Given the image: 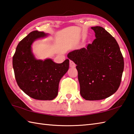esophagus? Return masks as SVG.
Masks as SVG:
<instances>
[{"mask_svg": "<svg viewBox=\"0 0 134 134\" xmlns=\"http://www.w3.org/2000/svg\"><path fill=\"white\" fill-rule=\"evenodd\" d=\"M69 65H70V67L71 68H75L76 66V64L72 61H70Z\"/></svg>", "mask_w": 134, "mask_h": 134, "instance_id": "1", "label": "esophagus"}]
</instances>
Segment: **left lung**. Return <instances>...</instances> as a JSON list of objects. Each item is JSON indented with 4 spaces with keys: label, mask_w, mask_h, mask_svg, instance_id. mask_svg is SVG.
<instances>
[{
    "label": "left lung",
    "mask_w": 134,
    "mask_h": 134,
    "mask_svg": "<svg viewBox=\"0 0 134 134\" xmlns=\"http://www.w3.org/2000/svg\"><path fill=\"white\" fill-rule=\"evenodd\" d=\"M95 39L86 48L68 53L77 65L80 95L84 99H105L117 91L124 70V59L116 39L101 26L91 27Z\"/></svg>",
    "instance_id": "left-lung-1"
}]
</instances>
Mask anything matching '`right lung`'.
I'll return each instance as SVG.
<instances>
[{"label": "right lung", "instance_id": "obj_1", "mask_svg": "<svg viewBox=\"0 0 134 134\" xmlns=\"http://www.w3.org/2000/svg\"><path fill=\"white\" fill-rule=\"evenodd\" d=\"M48 35L35 31L18 43L13 57V66L19 87L34 99L53 100L58 95L59 83L69 69V60L57 64L50 58L37 59L32 53L35 40Z\"/></svg>", "mask_w": 134, "mask_h": 134}]
</instances>
